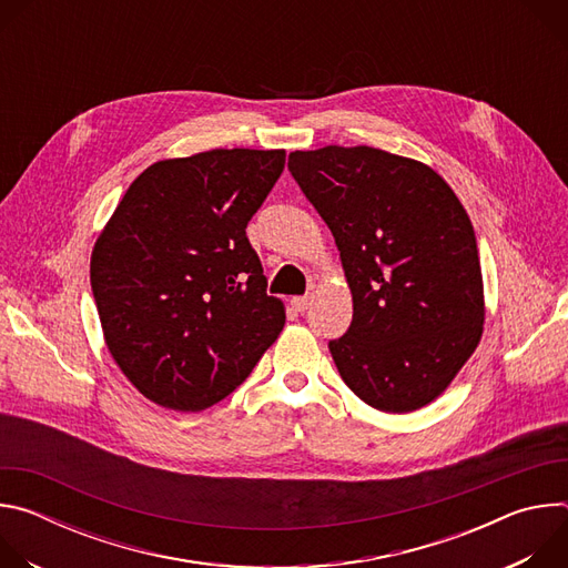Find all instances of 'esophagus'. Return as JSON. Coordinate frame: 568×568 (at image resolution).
Here are the masks:
<instances>
[{
    "label": "esophagus",
    "mask_w": 568,
    "mask_h": 568,
    "mask_svg": "<svg viewBox=\"0 0 568 568\" xmlns=\"http://www.w3.org/2000/svg\"><path fill=\"white\" fill-rule=\"evenodd\" d=\"M292 305H294V310L305 312L307 305H310V296H294V298H292Z\"/></svg>",
    "instance_id": "1"
}]
</instances>
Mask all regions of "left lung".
Wrapping results in <instances>:
<instances>
[{
  "mask_svg": "<svg viewBox=\"0 0 568 568\" xmlns=\"http://www.w3.org/2000/svg\"><path fill=\"white\" fill-rule=\"evenodd\" d=\"M287 169L328 224L353 292V321L328 344L348 388L388 414L438 397L483 333L471 222L420 161L377 148L290 152Z\"/></svg>",
  "mask_w": 568,
  "mask_h": 568,
  "instance_id": "1",
  "label": "left lung"
}]
</instances>
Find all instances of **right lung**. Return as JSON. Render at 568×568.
<instances>
[{
    "label": "right lung",
    "instance_id": "add662e5",
    "mask_svg": "<svg viewBox=\"0 0 568 568\" xmlns=\"http://www.w3.org/2000/svg\"><path fill=\"white\" fill-rule=\"evenodd\" d=\"M285 150L156 161L125 191L92 254L108 348L152 402L202 412L250 377L285 326L247 224Z\"/></svg>",
    "mask_w": 568,
    "mask_h": 568
}]
</instances>
